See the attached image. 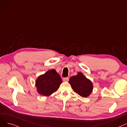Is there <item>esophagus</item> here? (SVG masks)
Masks as SVG:
<instances>
[{"instance_id":"obj_1","label":"esophagus","mask_w":127,"mask_h":127,"mask_svg":"<svg viewBox=\"0 0 127 127\" xmlns=\"http://www.w3.org/2000/svg\"><path fill=\"white\" fill-rule=\"evenodd\" d=\"M63 81L64 82H68L69 81V78L68 77H65L63 78Z\"/></svg>"}]
</instances>
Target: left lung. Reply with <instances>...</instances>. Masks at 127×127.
<instances>
[{"mask_svg": "<svg viewBox=\"0 0 127 127\" xmlns=\"http://www.w3.org/2000/svg\"><path fill=\"white\" fill-rule=\"evenodd\" d=\"M69 83L74 91L82 97H87L92 92V82L80 72L76 76L70 77Z\"/></svg>", "mask_w": 127, "mask_h": 127, "instance_id": "8db88e82", "label": "left lung"}]
</instances>
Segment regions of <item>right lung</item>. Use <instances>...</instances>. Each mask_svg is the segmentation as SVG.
Listing matches in <instances>:
<instances>
[{
    "mask_svg": "<svg viewBox=\"0 0 127 127\" xmlns=\"http://www.w3.org/2000/svg\"><path fill=\"white\" fill-rule=\"evenodd\" d=\"M62 83V80L60 75L56 70L51 69L37 78L35 86L39 94L49 96L58 90Z\"/></svg>",
    "mask_w": 127,
    "mask_h": 127,
    "instance_id": "add662e5",
    "label": "right lung"
}]
</instances>
